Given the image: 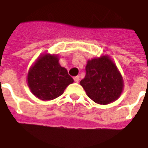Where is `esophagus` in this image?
<instances>
[{"label":"esophagus","mask_w":148,"mask_h":148,"mask_svg":"<svg viewBox=\"0 0 148 148\" xmlns=\"http://www.w3.org/2000/svg\"><path fill=\"white\" fill-rule=\"evenodd\" d=\"M79 80V75H77V76H75V77H74V81H75V83H78Z\"/></svg>","instance_id":"1"}]
</instances>
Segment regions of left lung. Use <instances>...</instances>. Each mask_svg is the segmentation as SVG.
<instances>
[{"label": "left lung", "mask_w": 148, "mask_h": 148, "mask_svg": "<svg viewBox=\"0 0 148 148\" xmlns=\"http://www.w3.org/2000/svg\"><path fill=\"white\" fill-rule=\"evenodd\" d=\"M85 69V77L79 84L92 101L107 105L119 99L124 89V80L109 55L88 60Z\"/></svg>", "instance_id": "8db88e82"}]
</instances>
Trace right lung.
<instances>
[{
    "mask_svg": "<svg viewBox=\"0 0 148 148\" xmlns=\"http://www.w3.org/2000/svg\"><path fill=\"white\" fill-rule=\"evenodd\" d=\"M58 54L43 53L30 67L27 84L31 93L42 101L61 96L74 80L59 63Z\"/></svg>",
    "mask_w": 148,
    "mask_h": 148,
    "instance_id": "right-lung-1",
    "label": "right lung"
}]
</instances>
